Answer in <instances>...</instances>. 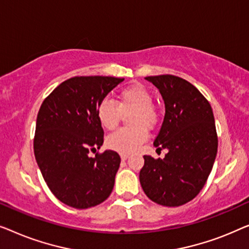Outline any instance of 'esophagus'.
I'll return each instance as SVG.
<instances>
[{
	"mask_svg": "<svg viewBox=\"0 0 249 249\" xmlns=\"http://www.w3.org/2000/svg\"><path fill=\"white\" fill-rule=\"evenodd\" d=\"M129 157V155H127V153H122L121 155V159L122 160H126Z\"/></svg>",
	"mask_w": 249,
	"mask_h": 249,
	"instance_id": "obj_1",
	"label": "esophagus"
}]
</instances>
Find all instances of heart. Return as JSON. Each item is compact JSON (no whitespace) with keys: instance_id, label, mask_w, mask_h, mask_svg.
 Returning <instances> with one entry per match:
<instances>
[{"instance_id":"b5f03b06","label":"heart","mask_w":249,"mask_h":249,"mask_svg":"<svg viewBox=\"0 0 249 249\" xmlns=\"http://www.w3.org/2000/svg\"><path fill=\"white\" fill-rule=\"evenodd\" d=\"M153 98L150 91L139 83H133L122 89L117 94V105L105 99L97 107V117L104 128L117 127L123 114L133 111L129 116L131 128H123L107 138V146L120 153L135 151L146 141L148 127L155 126L158 121V111L152 105Z\"/></svg>"}]
</instances>
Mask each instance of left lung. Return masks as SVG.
<instances>
[{
    "label": "left lung",
    "instance_id": "1",
    "mask_svg": "<svg viewBox=\"0 0 249 249\" xmlns=\"http://www.w3.org/2000/svg\"><path fill=\"white\" fill-rule=\"evenodd\" d=\"M145 80L159 90L164 103L153 145L168 152L163 159L143 157L140 183L151 201L179 206L201 192L212 170L218 152L214 116L209 101L186 80L168 74Z\"/></svg>",
    "mask_w": 249,
    "mask_h": 249
}]
</instances>
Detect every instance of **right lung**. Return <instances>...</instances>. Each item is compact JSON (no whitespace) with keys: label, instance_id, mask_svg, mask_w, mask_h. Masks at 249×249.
Listing matches in <instances>:
<instances>
[{"label":"right lung","instance_id":"add662e5","mask_svg":"<svg viewBox=\"0 0 249 249\" xmlns=\"http://www.w3.org/2000/svg\"><path fill=\"white\" fill-rule=\"evenodd\" d=\"M124 79L75 76L62 82L44 100L37 115L35 158L47 186L64 204L96 206L108 198L121 163L117 152L100 149L104 129L97 107Z\"/></svg>","mask_w":249,"mask_h":249}]
</instances>
